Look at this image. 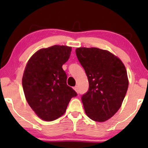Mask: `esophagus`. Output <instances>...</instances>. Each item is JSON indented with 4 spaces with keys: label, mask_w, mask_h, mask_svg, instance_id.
<instances>
[{
    "label": "esophagus",
    "mask_w": 148,
    "mask_h": 148,
    "mask_svg": "<svg viewBox=\"0 0 148 148\" xmlns=\"http://www.w3.org/2000/svg\"><path fill=\"white\" fill-rule=\"evenodd\" d=\"M74 90L76 92H78V88H77V86H75V87H74Z\"/></svg>",
    "instance_id": "obj_1"
}]
</instances>
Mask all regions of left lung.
Wrapping results in <instances>:
<instances>
[{
    "label": "left lung",
    "instance_id": "left-lung-1",
    "mask_svg": "<svg viewBox=\"0 0 148 148\" xmlns=\"http://www.w3.org/2000/svg\"><path fill=\"white\" fill-rule=\"evenodd\" d=\"M76 54L89 82L88 90L81 97L85 112L94 121H106L116 113L126 95V68L106 50L81 47L76 49Z\"/></svg>",
    "mask_w": 148,
    "mask_h": 148
}]
</instances>
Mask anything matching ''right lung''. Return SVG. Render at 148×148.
<instances>
[{
    "instance_id": "add662e5",
    "label": "right lung",
    "mask_w": 148,
    "mask_h": 148,
    "mask_svg": "<svg viewBox=\"0 0 148 148\" xmlns=\"http://www.w3.org/2000/svg\"><path fill=\"white\" fill-rule=\"evenodd\" d=\"M72 47L54 45L37 51L30 58L22 79L24 95L37 116L53 121L66 111L71 99L77 95L67 84L62 65L68 60Z\"/></svg>"
}]
</instances>
